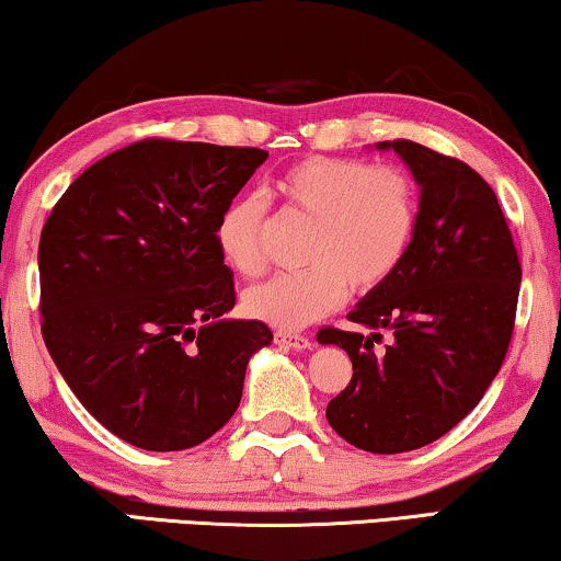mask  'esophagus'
Masks as SVG:
<instances>
[{
  "mask_svg": "<svg viewBox=\"0 0 561 561\" xmlns=\"http://www.w3.org/2000/svg\"><path fill=\"white\" fill-rule=\"evenodd\" d=\"M275 344L296 348V352H306V348L313 346V341L304 334H296V331H275Z\"/></svg>",
  "mask_w": 561,
  "mask_h": 561,
  "instance_id": "obj_1",
  "label": "esophagus"
}]
</instances>
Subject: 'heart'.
<instances>
[{
  "instance_id": "obj_1",
  "label": "heart",
  "mask_w": 561,
  "mask_h": 561,
  "mask_svg": "<svg viewBox=\"0 0 561 561\" xmlns=\"http://www.w3.org/2000/svg\"><path fill=\"white\" fill-rule=\"evenodd\" d=\"M283 205L313 220L306 263L248 288V316L280 331H296L334 311L352 290L385 283L408 253L417 227V186L400 167H369L359 159L308 157L273 182ZM225 263L240 275L265 267L263 207L255 199H234L215 230Z\"/></svg>"
}]
</instances>
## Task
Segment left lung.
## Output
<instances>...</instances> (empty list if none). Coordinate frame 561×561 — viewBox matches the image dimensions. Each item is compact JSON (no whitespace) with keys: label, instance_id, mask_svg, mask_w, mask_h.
<instances>
[{"label":"left lung","instance_id":"left-lung-1","mask_svg":"<svg viewBox=\"0 0 561 561\" xmlns=\"http://www.w3.org/2000/svg\"><path fill=\"white\" fill-rule=\"evenodd\" d=\"M394 149L420 186V213L402 263L364 296L348 321L371 329H321L354 375L327 420L356 448L392 456L437 440L481 402L514 334L522 263L496 194L476 169L427 146ZM396 341L377 355V330Z\"/></svg>","mask_w":561,"mask_h":561}]
</instances>
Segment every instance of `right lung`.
Segmentation results:
<instances>
[{
    "mask_svg": "<svg viewBox=\"0 0 561 561\" xmlns=\"http://www.w3.org/2000/svg\"><path fill=\"white\" fill-rule=\"evenodd\" d=\"M267 151L146 139L88 167L39 234V313L55 367L121 440L186 450L238 410L263 321L225 319L217 222Z\"/></svg>",
    "mask_w": 561,
    "mask_h": 561,
    "instance_id": "obj_1",
    "label": "right lung"
}]
</instances>
